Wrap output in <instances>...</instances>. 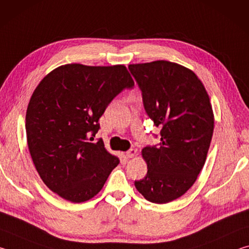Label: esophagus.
I'll return each instance as SVG.
<instances>
[{
	"instance_id": "34e87169",
	"label": "esophagus",
	"mask_w": 249,
	"mask_h": 249,
	"mask_svg": "<svg viewBox=\"0 0 249 249\" xmlns=\"http://www.w3.org/2000/svg\"><path fill=\"white\" fill-rule=\"evenodd\" d=\"M136 153H137L136 149H135V148H130L129 150L126 151L125 155H126V157H127V158H133L134 156H136Z\"/></svg>"
}]
</instances>
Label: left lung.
<instances>
[{
  "instance_id": "obj_1",
  "label": "left lung",
  "mask_w": 249,
  "mask_h": 249,
  "mask_svg": "<svg viewBox=\"0 0 249 249\" xmlns=\"http://www.w3.org/2000/svg\"><path fill=\"white\" fill-rule=\"evenodd\" d=\"M128 69L146 113L161 127L159 145L142 150L148 171L135 187L146 200L168 203L192 187L204 166L214 129L212 105L197 75L176 62L133 64Z\"/></svg>"
}]
</instances>
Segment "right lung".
I'll list each match as a JSON object with an SVG mask.
<instances>
[{"label":"right lung","mask_w":249,"mask_h":249,"mask_svg":"<svg viewBox=\"0 0 249 249\" xmlns=\"http://www.w3.org/2000/svg\"><path fill=\"white\" fill-rule=\"evenodd\" d=\"M133 87L124 65L68 64L49 72L33 92L25 125L28 149L41 180L62 199H92L120 163L102 140L90 141L109 102Z\"/></svg>","instance_id":"right-lung-1"}]
</instances>
